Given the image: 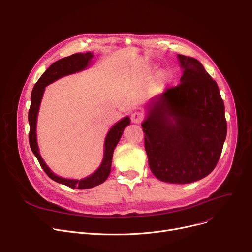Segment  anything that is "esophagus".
<instances>
[{
    "instance_id": "esophagus-1",
    "label": "esophagus",
    "mask_w": 252,
    "mask_h": 252,
    "mask_svg": "<svg viewBox=\"0 0 252 252\" xmlns=\"http://www.w3.org/2000/svg\"><path fill=\"white\" fill-rule=\"evenodd\" d=\"M141 120H142V115H141V113L135 112V113H133V114L131 115V121H132L133 123L138 124V123L141 122Z\"/></svg>"
}]
</instances>
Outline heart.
Wrapping results in <instances>:
<instances>
[{
  "instance_id": "b5f03b06",
  "label": "heart",
  "mask_w": 252,
  "mask_h": 252,
  "mask_svg": "<svg viewBox=\"0 0 252 252\" xmlns=\"http://www.w3.org/2000/svg\"><path fill=\"white\" fill-rule=\"evenodd\" d=\"M171 78H172V75L169 71H167V70L160 71L156 76L154 84L157 88H161L171 81Z\"/></svg>"
}]
</instances>
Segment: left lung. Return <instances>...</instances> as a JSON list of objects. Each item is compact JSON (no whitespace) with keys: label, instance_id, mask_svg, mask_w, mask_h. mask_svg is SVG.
<instances>
[{"label":"left lung","instance_id":"obj_1","mask_svg":"<svg viewBox=\"0 0 252 252\" xmlns=\"http://www.w3.org/2000/svg\"><path fill=\"white\" fill-rule=\"evenodd\" d=\"M180 83L147 103L141 124L153 174L162 182L186 184L216 168L227 135L218 84L194 58L178 55Z\"/></svg>","mask_w":252,"mask_h":252}]
</instances>
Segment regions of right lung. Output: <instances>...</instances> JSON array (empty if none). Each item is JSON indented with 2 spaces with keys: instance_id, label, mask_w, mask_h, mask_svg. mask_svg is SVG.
<instances>
[{
  "instance_id": "add662e5",
  "label": "right lung",
  "mask_w": 252,
  "mask_h": 252,
  "mask_svg": "<svg viewBox=\"0 0 252 252\" xmlns=\"http://www.w3.org/2000/svg\"><path fill=\"white\" fill-rule=\"evenodd\" d=\"M94 57L92 53H85V54H73L69 57L60 59V60L52 64L44 72L40 78L35 83L32 93V102H31V109L28 111V121H29V144H31V149L34 156L36 157L40 167L44 171L50 178L58 183L64 184L70 188L74 189H88L93 188L94 186H97L101 183L105 182L110 175L111 172V165H112V158H113V153L116 145L119 142L124 128L130 124V120L128 117H125L124 119L115 124L112 129L109 131L108 135L106 137L105 141V156H103V159L100 167L97 169L96 172H94L90 177L82 180H72V179H64L61 177L56 176L51 170L47 167L46 162H44L39 155L38 146L36 141V118L37 113L39 109V105L41 101V97L44 92V87L48 84L54 82L55 80L59 79L60 77H63L68 74L75 73L78 71L83 70L88 65V62L91 61V59Z\"/></svg>"
}]
</instances>
